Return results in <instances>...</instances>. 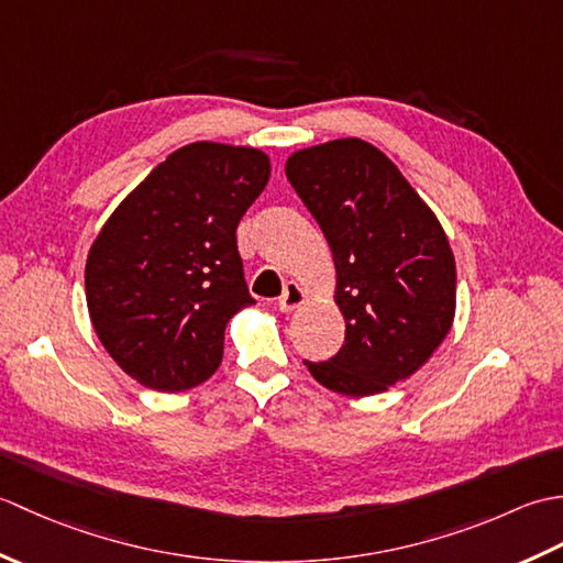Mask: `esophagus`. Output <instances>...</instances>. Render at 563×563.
Instances as JSON below:
<instances>
[{
  "instance_id": "34e87169",
  "label": "esophagus",
  "mask_w": 563,
  "mask_h": 563,
  "mask_svg": "<svg viewBox=\"0 0 563 563\" xmlns=\"http://www.w3.org/2000/svg\"><path fill=\"white\" fill-rule=\"evenodd\" d=\"M309 300V292L302 288V285H297V283H288L285 285V292L280 295V300H278V307H280V312H292V309H297L300 305H305Z\"/></svg>"
}]
</instances>
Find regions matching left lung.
I'll return each mask as SVG.
<instances>
[{
  "label": "left lung",
  "mask_w": 563,
  "mask_h": 563,
  "mask_svg": "<svg viewBox=\"0 0 563 563\" xmlns=\"http://www.w3.org/2000/svg\"><path fill=\"white\" fill-rule=\"evenodd\" d=\"M285 174L327 236L345 319L341 351L305 365L321 387L375 397L418 373L452 329L448 234L399 166L361 137L297 150Z\"/></svg>",
  "instance_id": "8db88e82"
}]
</instances>
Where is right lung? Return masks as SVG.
Here are the masks:
<instances>
[{
	"label": "right lung",
	"mask_w": 563,
	"mask_h": 563,
	"mask_svg": "<svg viewBox=\"0 0 563 563\" xmlns=\"http://www.w3.org/2000/svg\"><path fill=\"white\" fill-rule=\"evenodd\" d=\"M268 178L266 152L190 142L154 166L93 239L84 268L91 327L140 385L174 394L220 367L227 321L254 305L236 224Z\"/></svg>",
	"instance_id": "add662e5"
}]
</instances>
